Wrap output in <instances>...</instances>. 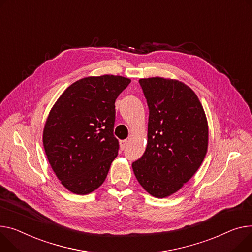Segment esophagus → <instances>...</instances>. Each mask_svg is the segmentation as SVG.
Segmentation results:
<instances>
[{"instance_id":"esophagus-1","label":"esophagus","mask_w":252,"mask_h":252,"mask_svg":"<svg viewBox=\"0 0 252 252\" xmlns=\"http://www.w3.org/2000/svg\"><path fill=\"white\" fill-rule=\"evenodd\" d=\"M127 143H128V141H127V140H124V141H122V142H121V146H122V148H123V149H125V148L126 147V145H127Z\"/></svg>"}]
</instances>
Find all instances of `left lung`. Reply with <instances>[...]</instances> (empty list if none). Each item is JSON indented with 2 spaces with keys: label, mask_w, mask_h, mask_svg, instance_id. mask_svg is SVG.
<instances>
[{
  "label": "left lung",
  "mask_w": 252,
  "mask_h": 252,
  "mask_svg": "<svg viewBox=\"0 0 252 252\" xmlns=\"http://www.w3.org/2000/svg\"><path fill=\"white\" fill-rule=\"evenodd\" d=\"M149 106L144 155L132 163L142 188L163 198L178 191L198 170L209 145V126L197 95L175 79L139 80Z\"/></svg>",
  "instance_id": "obj_1"
}]
</instances>
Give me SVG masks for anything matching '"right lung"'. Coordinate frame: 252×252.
I'll return each instance as SVG.
<instances>
[{
  "mask_svg": "<svg viewBox=\"0 0 252 252\" xmlns=\"http://www.w3.org/2000/svg\"><path fill=\"white\" fill-rule=\"evenodd\" d=\"M130 83L122 76L82 78L66 88L50 109L42 143L61 183L88 194L104 182L119 154L113 136L115 100Z\"/></svg>",
  "mask_w": 252,
  "mask_h": 252,
  "instance_id": "obj_1",
  "label": "right lung"
}]
</instances>
